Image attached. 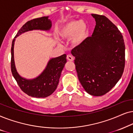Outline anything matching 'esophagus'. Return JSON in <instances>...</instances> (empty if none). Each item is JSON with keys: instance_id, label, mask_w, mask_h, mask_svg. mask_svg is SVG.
<instances>
[{"instance_id": "1", "label": "esophagus", "mask_w": 133, "mask_h": 133, "mask_svg": "<svg viewBox=\"0 0 133 133\" xmlns=\"http://www.w3.org/2000/svg\"><path fill=\"white\" fill-rule=\"evenodd\" d=\"M67 59L70 61H74V57L72 55H68L67 56Z\"/></svg>"}]
</instances>
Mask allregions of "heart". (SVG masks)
Here are the masks:
<instances>
[{"mask_svg":"<svg viewBox=\"0 0 133 133\" xmlns=\"http://www.w3.org/2000/svg\"><path fill=\"white\" fill-rule=\"evenodd\" d=\"M58 34L63 39L71 38L72 44L79 46L86 39L88 34V26L86 22L79 20H72L62 25Z\"/></svg>","mask_w":133,"mask_h":133,"instance_id":"1","label":"heart"}]
</instances>
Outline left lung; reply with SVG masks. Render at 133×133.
Here are the masks:
<instances>
[{"instance_id":"left-lung-1","label":"left lung","mask_w":133,"mask_h":133,"mask_svg":"<svg viewBox=\"0 0 133 133\" xmlns=\"http://www.w3.org/2000/svg\"><path fill=\"white\" fill-rule=\"evenodd\" d=\"M96 25L92 36L71 51L79 81L85 91L101 96L110 91L123 74L125 47L122 33L103 15L92 14Z\"/></svg>"}]
</instances>
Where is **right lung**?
I'll use <instances>...</instances> for the list:
<instances>
[{
    "mask_svg": "<svg viewBox=\"0 0 133 133\" xmlns=\"http://www.w3.org/2000/svg\"><path fill=\"white\" fill-rule=\"evenodd\" d=\"M52 26V22L49 16H44L32 19L26 22L16 35L12 41L11 54V69L21 90L29 96L36 98H45L50 95L57 88L59 79L65 64L66 63V55L49 60L44 71L38 77L34 79H28L21 77L17 73L14 59V45L15 38L19 35L33 30H49Z\"/></svg>",
    "mask_w": 133,
    "mask_h": 133,
    "instance_id": "add662e5",
    "label": "right lung"
}]
</instances>
